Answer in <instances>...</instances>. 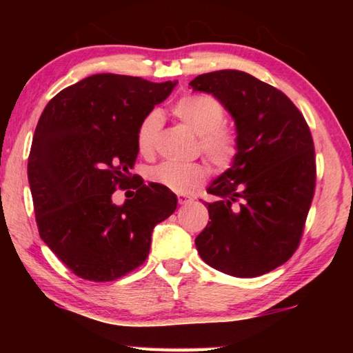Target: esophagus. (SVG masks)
Masks as SVG:
<instances>
[{
	"label": "esophagus",
	"instance_id": "obj_1",
	"mask_svg": "<svg viewBox=\"0 0 353 353\" xmlns=\"http://www.w3.org/2000/svg\"><path fill=\"white\" fill-rule=\"evenodd\" d=\"M177 201L181 205H187L193 202V198H190V196H187V194H177Z\"/></svg>",
	"mask_w": 353,
	"mask_h": 353
}]
</instances>
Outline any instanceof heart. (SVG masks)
I'll return each instance as SVG.
<instances>
[{
	"mask_svg": "<svg viewBox=\"0 0 353 353\" xmlns=\"http://www.w3.org/2000/svg\"><path fill=\"white\" fill-rule=\"evenodd\" d=\"M172 113L177 119L199 135L202 154L216 166L227 168L238 154V135L234 129L224 126V107L218 99L208 94H185L172 105ZM163 117L159 110L149 112L141 119L137 130V148L141 155H151L162 128ZM149 181L162 185L174 193H188L205 181L207 170L201 163L163 162L148 172Z\"/></svg>",
	"mask_w": 353,
	"mask_h": 353,
	"instance_id": "obj_1",
	"label": "heart"
}]
</instances>
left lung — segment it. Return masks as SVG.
<instances>
[{"label":"left lung","mask_w":353,"mask_h":353,"mask_svg":"<svg viewBox=\"0 0 353 353\" xmlns=\"http://www.w3.org/2000/svg\"><path fill=\"white\" fill-rule=\"evenodd\" d=\"M194 92L213 94L235 121L238 154L210 183V219L196 236L208 266L256 277L296 252L316 183L314 145L305 118L285 93L238 70L194 77Z\"/></svg>","instance_id":"8db88e82"}]
</instances>
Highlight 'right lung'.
I'll list each match as a JSON object with an SVG mask.
<instances>
[{
    "mask_svg": "<svg viewBox=\"0 0 353 353\" xmlns=\"http://www.w3.org/2000/svg\"><path fill=\"white\" fill-rule=\"evenodd\" d=\"M174 82L93 74L59 92L35 128L28 179L39 234L77 277L112 282L145 263L154 227L171 216L177 198L137 179L132 200L111 202L139 154L137 130Z\"/></svg>",
    "mask_w": 353,
    "mask_h": 353,
    "instance_id": "right-lung-1",
    "label": "right lung"
}]
</instances>
